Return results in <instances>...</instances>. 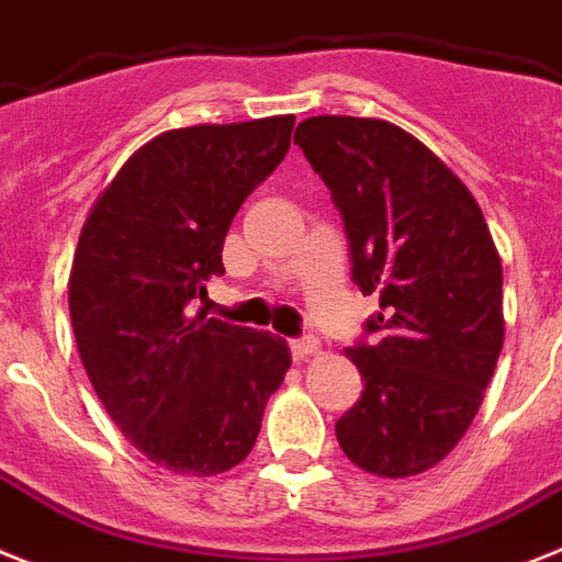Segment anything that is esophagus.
Wrapping results in <instances>:
<instances>
[{
    "label": "esophagus",
    "mask_w": 562,
    "mask_h": 562,
    "mask_svg": "<svg viewBox=\"0 0 562 562\" xmlns=\"http://www.w3.org/2000/svg\"><path fill=\"white\" fill-rule=\"evenodd\" d=\"M290 349H292V358H295V361H306V358L318 355L321 347L315 338H295V340H290Z\"/></svg>",
    "instance_id": "34e87169"
}]
</instances>
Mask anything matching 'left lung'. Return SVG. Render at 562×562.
<instances>
[{
  "label": "left lung",
  "instance_id": "obj_1",
  "mask_svg": "<svg viewBox=\"0 0 562 562\" xmlns=\"http://www.w3.org/2000/svg\"><path fill=\"white\" fill-rule=\"evenodd\" d=\"M295 144L340 210L355 284L381 301L378 338L347 349L363 392L335 435L355 467L412 477L458 446L495 375L501 256L467 184L397 124L313 116Z\"/></svg>",
  "mask_w": 562,
  "mask_h": 562
}]
</instances>
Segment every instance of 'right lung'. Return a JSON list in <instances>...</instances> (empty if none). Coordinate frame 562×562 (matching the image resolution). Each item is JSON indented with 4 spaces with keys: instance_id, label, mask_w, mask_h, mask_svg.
<instances>
[{
    "instance_id": "obj_1",
    "label": "right lung",
    "mask_w": 562,
    "mask_h": 562,
    "mask_svg": "<svg viewBox=\"0 0 562 562\" xmlns=\"http://www.w3.org/2000/svg\"><path fill=\"white\" fill-rule=\"evenodd\" d=\"M295 116L167 131L90 207L67 304L81 363L122 435L176 474H222L256 446L290 347L187 304L222 276L235 213L290 150Z\"/></svg>"
}]
</instances>
